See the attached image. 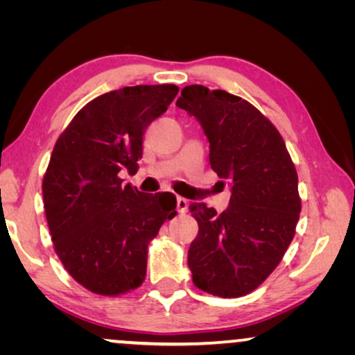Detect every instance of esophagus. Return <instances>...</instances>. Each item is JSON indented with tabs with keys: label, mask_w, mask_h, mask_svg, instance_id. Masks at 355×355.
Wrapping results in <instances>:
<instances>
[{
	"label": "esophagus",
	"mask_w": 355,
	"mask_h": 355,
	"mask_svg": "<svg viewBox=\"0 0 355 355\" xmlns=\"http://www.w3.org/2000/svg\"><path fill=\"white\" fill-rule=\"evenodd\" d=\"M176 205H178L179 213H186L187 208H189V202L184 197H178L176 198Z\"/></svg>",
	"instance_id": "esophagus-1"
}]
</instances>
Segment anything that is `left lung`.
I'll use <instances>...</instances> for the list:
<instances>
[{"mask_svg":"<svg viewBox=\"0 0 355 355\" xmlns=\"http://www.w3.org/2000/svg\"><path fill=\"white\" fill-rule=\"evenodd\" d=\"M176 106L202 124L211 169L231 186L223 213L205 203L189 205L198 223L187 255L192 281L218 297H241L273 273L293 241L300 213L297 171L278 129L241 96L187 85Z\"/></svg>","mask_w":355,"mask_h":355,"instance_id":"8db88e82","label":"left lung"}]
</instances>
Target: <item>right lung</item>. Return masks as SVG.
<instances>
[{"label":"right lung","instance_id":"1","mask_svg":"<svg viewBox=\"0 0 355 355\" xmlns=\"http://www.w3.org/2000/svg\"><path fill=\"white\" fill-rule=\"evenodd\" d=\"M173 84L135 85L96 96L62 130L43 176L53 245L77 283L100 295L137 289L150 241L176 215L171 192L123 184L137 173L145 130L178 95Z\"/></svg>","mask_w":355,"mask_h":355}]
</instances>
